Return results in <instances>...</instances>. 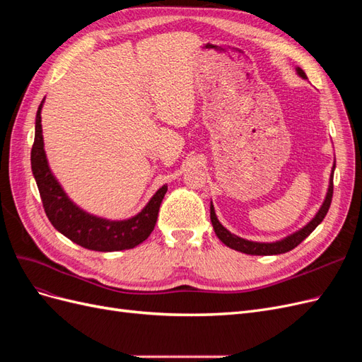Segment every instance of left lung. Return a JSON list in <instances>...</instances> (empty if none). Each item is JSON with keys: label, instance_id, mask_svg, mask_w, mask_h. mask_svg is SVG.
Returning a JSON list of instances; mask_svg holds the SVG:
<instances>
[{"label": "left lung", "instance_id": "obj_1", "mask_svg": "<svg viewBox=\"0 0 362 362\" xmlns=\"http://www.w3.org/2000/svg\"><path fill=\"white\" fill-rule=\"evenodd\" d=\"M296 72H298V75L302 76L303 80H306V75L300 68H296ZM334 170H335V163H334L332 172H331L329 187H327L326 198H325L322 206L319 208V211H317V214L311 218V221L306 223L303 228H300L299 231H296V233H293L287 237H284L282 240H278V242H272V243L250 242V240H246V238L238 237L233 233H229L228 229L221 222H218V218H217L216 211H214V205L211 202V205H210V218H211V223H213L216 235L228 247H231V249L238 250V252H243V254H247V255H279V254H286V252H288V250L294 249L298 245H300L303 240L308 237L314 231V229L322 223L327 210H329L331 201H332V193H334Z\"/></svg>", "mask_w": 362, "mask_h": 362}]
</instances>
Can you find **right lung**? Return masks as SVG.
<instances>
[{"label":"right lung","mask_w":362,"mask_h":362,"mask_svg":"<svg viewBox=\"0 0 362 362\" xmlns=\"http://www.w3.org/2000/svg\"><path fill=\"white\" fill-rule=\"evenodd\" d=\"M43 101L36 115L35 144L31 148V170L35 175L43 208H45L52 226L64 237H68L71 242L98 252L133 249L144 243L154 231L160 205L168 192V185L160 187L139 214L125 218V221H108V218L81 210L69 199V196L62 189L60 182L49 169L45 149H43L40 124Z\"/></svg>","instance_id":"1"}]
</instances>
